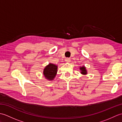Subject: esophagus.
<instances>
[{
    "label": "esophagus",
    "mask_w": 122,
    "mask_h": 122,
    "mask_svg": "<svg viewBox=\"0 0 122 122\" xmlns=\"http://www.w3.org/2000/svg\"><path fill=\"white\" fill-rule=\"evenodd\" d=\"M65 61L66 62H70L71 61V59L69 58H67L65 59Z\"/></svg>",
    "instance_id": "obj_1"
}]
</instances>
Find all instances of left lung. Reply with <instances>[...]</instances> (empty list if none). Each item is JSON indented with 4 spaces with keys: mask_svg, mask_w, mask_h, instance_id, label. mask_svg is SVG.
Listing matches in <instances>:
<instances>
[{
    "mask_svg": "<svg viewBox=\"0 0 122 122\" xmlns=\"http://www.w3.org/2000/svg\"><path fill=\"white\" fill-rule=\"evenodd\" d=\"M80 70L81 71V73L83 74H86V69H85V68L84 66H82L81 68H80Z\"/></svg>",
    "mask_w": 122,
    "mask_h": 122,
    "instance_id": "left-lung-1",
    "label": "left lung"
}]
</instances>
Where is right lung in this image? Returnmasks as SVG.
I'll list each match as a JSON object with an SVG mask.
<instances>
[{
  "label": "right lung",
  "instance_id": "right-lung-1",
  "mask_svg": "<svg viewBox=\"0 0 122 122\" xmlns=\"http://www.w3.org/2000/svg\"><path fill=\"white\" fill-rule=\"evenodd\" d=\"M58 66L55 64L50 63L48 66H46L44 69L43 74L46 79L49 80H53L56 76Z\"/></svg>",
  "mask_w": 122,
  "mask_h": 122
}]
</instances>
